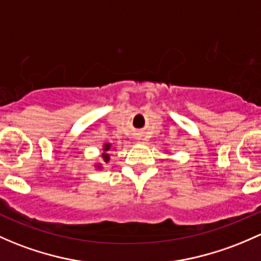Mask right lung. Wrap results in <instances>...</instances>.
Returning <instances> with one entry per match:
<instances>
[{"mask_svg": "<svg viewBox=\"0 0 261 261\" xmlns=\"http://www.w3.org/2000/svg\"><path fill=\"white\" fill-rule=\"evenodd\" d=\"M111 149V144H105L103 145V152H102V159H103V161H105V163H108V161L110 160V155H109V150ZM96 167H97V169H100V165H96Z\"/></svg>", "mask_w": 261, "mask_h": 261, "instance_id": "obj_1", "label": "right lung"}]
</instances>
